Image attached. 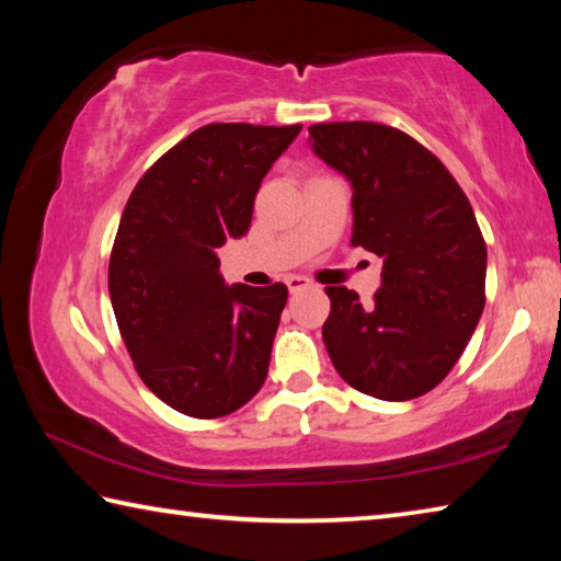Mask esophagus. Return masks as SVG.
I'll return each mask as SVG.
<instances>
[{
	"label": "esophagus",
	"instance_id": "esophagus-1",
	"mask_svg": "<svg viewBox=\"0 0 561 561\" xmlns=\"http://www.w3.org/2000/svg\"><path fill=\"white\" fill-rule=\"evenodd\" d=\"M309 279L307 277H297V274H291V277H287V287L289 291H299V289H307L309 287Z\"/></svg>",
	"mask_w": 561,
	"mask_h": 561
}]
</instances>
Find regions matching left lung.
I'll use <instances>...</instances> for the list:
<instances>
[{
	"instance_id": "obj_1",
	"label": "left lung",
	"mask_w": 561,
	"mask_h": 561,
	"mask_svg": "<svg viewBox=\"0 0 561 561\" xmlns=\"http://www.w3.org/2000/svg\"><path fill=\"white\" fill-rule=\"evenodd\" d=\"M311 148L354 187L351 244L383 260L381 289L331 299V364L356 391L411 401L433 391L468 346L485 309L488 247L468 197L408 133L371 121L309 126Z\"/></svg>"
}]
</instances>
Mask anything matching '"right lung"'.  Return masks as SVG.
Returning a JSON list of instances; mask_svg holds the SVG:
<instances>
[{"label":"right lung","instance_id":"1","mask_svg":"<svg viewBox=\"0 0 561 561\" xmlns=\"http://www.w3.org/2000/svg\"><path fill=\"white\" fill-rule=\"evenodd\" d=\"M299 130L210 123L128 197L108 262L113 314L140 381L178 413L230 415L267 378L287 287H227L217 247L250 230L262 178Z\"/></svg>","mask_w":561,"mask_h":561}]
</instances>
